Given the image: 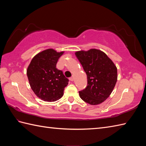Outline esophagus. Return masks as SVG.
<instances>
[{"mask_svg":"<svg viewBox=\"0 0 146 146\" xmlns=\"http://www.w3.org/2000/svg\"><path fill=\"white\" fill-rule=\"evenodd\" d=\"M69 79H70V81H71V82H73V80H74V76H71V77H70V78Z\"/></svg>","mask_w":146,"mask_h":146,"instance_id":"34e87169","label":"esophagus"}]
</instances>
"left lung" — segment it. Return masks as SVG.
Here are the masks:
<instances>
[{
  "label": "left lung",
  "mask_w": 146,
  "mask_h": 146,
  "mask_svg": "<svg viewBox=\"0 0 146 146\" xmlns=\"http://www.w3.org/2000/svg\"><path fill=\"white\" fill-rule=\"evenodd\" d=\"M87 76L88 85L79 92L83 101L98 105L109 97L117 81V69L107 55L100 50L91 49L75 52Z\"/></svg>",
  "instance_id": "1"
}]
</instances>
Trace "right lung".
Listing matches in <instances>:
<instances>
[{"label":"right lung","mask_w":146,"mask_h":146,"mask_svg":"<svg viewBox=\"0 0 146 146\" xmlns=\"http://www.w3.org/2000/svg\"><path fill=\"white\" fill-rule=\"evenodd\" d=\"M64 53L53 49L39 52L34 57L27 70L31 88L36 96L45 102H55L63 95L69 80L63 71L56 68L58 59Z\"/></svg>","instance_id":"1"}]
</instances>
